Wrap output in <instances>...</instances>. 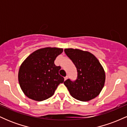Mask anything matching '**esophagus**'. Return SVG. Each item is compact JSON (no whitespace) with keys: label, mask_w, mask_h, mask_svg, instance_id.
<instances>
[{"label":"esophagus","mask_w":127,"mask_h":127,"mask_svg":"<svg viewBox=\"0 0 127 127\" xmlns=\"http://www.w3.org/2000/svg\"><path fill=\"white\" fill-rule=\"evenodd\" d=\"M67 78H68V76H67L64 77V81H65V80L67 79Z\"/></svg>","instance_id":"esophagus-1"}]
</instances>
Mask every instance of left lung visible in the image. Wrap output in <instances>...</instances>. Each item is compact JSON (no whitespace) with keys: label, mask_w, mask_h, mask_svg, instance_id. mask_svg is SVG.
<instances>
[{"label":"left lung","mask_w":127,"mask_h":127,"mask_svg":"<svg viewBox=\"0 0 127 127\" xmlns=\"http://www.w3.org/2000/svg\"><path fill=\"white\" fill-rule=\"evenodd\" d=\"M78 72L75 81L66 80L64 82L70 95L76 100L88 101L100 94L104 85L106 75L98 59L93 54L79 49H64Z\"/></svg>","instance_id":"left-lung-1"}]
</instances>
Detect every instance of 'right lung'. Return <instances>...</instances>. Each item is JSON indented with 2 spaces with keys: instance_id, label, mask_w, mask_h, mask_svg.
<instances>
[{
  "instance_id": "obj_1",
  "label": "right lung",
  "mask_w": 127,
  "mask_h": 127,
  "mask_svg": "<svg viewBox=\"0 0 127 127\" xmlns=\"http://www.w3.org/2000/svg\"><path fill=\"white\" fill-rule=\"evenodd\" d=\"M63 48L46 47L37 49L22 63L18 71V82L22 91L29 98L43 101L53 95L64 78L59 75L61 67L54 61Z\"/></svg>"
}]
</instances>
